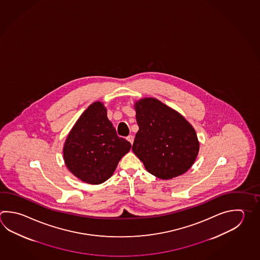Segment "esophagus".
<instances>
[{
	"instance_id": "34e87169",
	"label": "esophagus",
	"mask_w": 260,
	"mask_h": 260,
	"mask_svg": "<svg viewBox=\"0 0 260 260\" xmlns=\"http://www.w3.org/2000/svg\"><path fill=\"white\" fill-rule=\"evenodd\" d=\"M127 140L133 144V141H134V137H133V135H128L127 137Z\"/></svg>"
}]
</instances>
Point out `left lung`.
Returning <instances> with one entry per match:
<instances>
[{
  "instance_id": "1",
  "label": "left lung",
  "mask_w": 260,
  "mask_h": 260,
  "mask_svg": "<svg viewBox=\"0 0 260 260\" xmlns=\"http://www.w3.org/2000/svg\"><path fill=\"white\" fill-rule=\"evenodd\" d=\"M139 131L133 151L149 173L171 179L186 173L196 160L200 143L196 132L176 110L155 98L135 104Z\"/></svg>"
}]
</instances>
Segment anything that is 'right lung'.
<instances>
[{"instance_id":"1","label":"right lung","mask_w":260,"mask_h":260,"mask_svg":"<svg viewBox=\"0 0 260 260\" xmlns=\"http://www.w3.org/2000/svg\"><path fill=\"white\" fill-rule=\"evenodd\" d=\"M132 144L118 137L101 102H94L82 114L66 139L63 157L75 177L98 185L111 177Z\"/></svg>"}]
</instances>
